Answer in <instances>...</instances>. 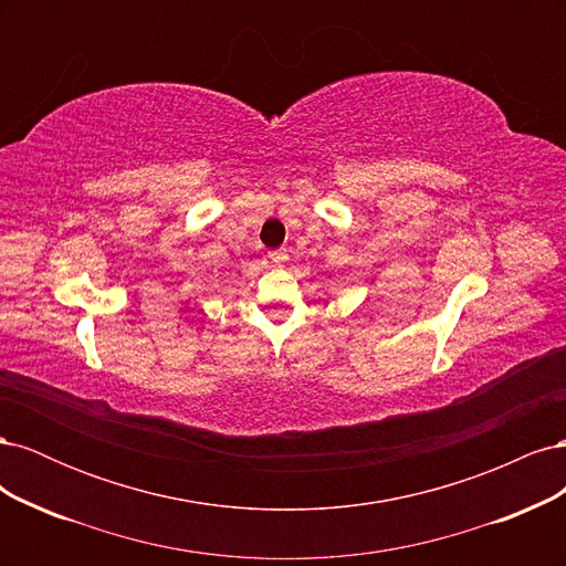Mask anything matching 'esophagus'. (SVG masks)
Instances as JSON below:
<instances>
[{
	"label": "esophagus",
	"mask_w": 566,
	"mask_h": 566,
	"mask_svg": "<svg viewBox=\"0 0 566 566\" xmlns=\"http://www.w3.org/2000/svg\"><path fill=\"white\" fill-rule=\"evenodd\" d=\"M269 256H271V262H276V264H283V262L287 260L285 250H271V252H269Z\"/></svg>",
	"instance_id": "1"
}]
</instances>
